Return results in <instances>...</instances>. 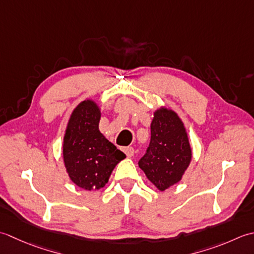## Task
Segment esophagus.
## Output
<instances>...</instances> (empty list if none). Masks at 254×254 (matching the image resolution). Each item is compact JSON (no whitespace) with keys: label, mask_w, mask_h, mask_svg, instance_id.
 <instances>
[{"label":"esophagus","mask_w":254,"mask_h":254,"mask_svg":"<svg viewBox=\"0 0 254 254\" xmlns=\"http://www.w3.org/2000/svg\"><path fill=\"white\" fill-rule=\"evenodd\" d=\"M123 151L126 153L127 157H132L134 153V149L132 147H125V148H123Z\"/></svg>","instance_id":"1"}]
</instances>
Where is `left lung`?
Here are the masks:
<instances>
[{
    "mask_svg": "<svg viewBox=\"0 0 254 254\" xmlns=\"http://www.w3.org/2000/svg\"><path fill=\"white\" fill-rule=\"evenodd\" d=\"M192 159V150L183 123L173 111L154 113L151 139L139 167L160 190L169 189L182 179Z\"/></svg>",
    "mask_w": 254,
    "mask_h": 254,
    "instance_id": "obj_1",
    "label": "left lung"
}]
</instances>
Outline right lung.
<instances>
[{"mask_svg": "<svg viewBox=\"0 0 254 254\" xmlns=\"http://www.w3.org/2000/svg\"><path fill=\"white\" fill-rule=\"evenodd\" d=\"M101 113L90 100L72 113L64 141V160L72 182L86 190L104 186L125 153L98 130Z\"/></svg>", "mask_w": 254, "mask_h": 254, "instance_id": "right-lung-1", "label": "right lung"}]
</instances>
